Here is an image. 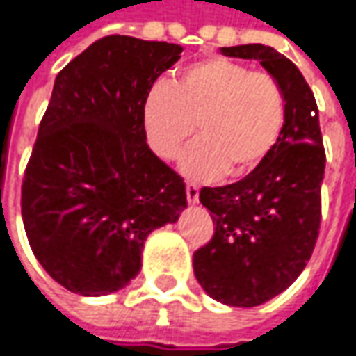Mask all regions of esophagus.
Instances as JSON below:
<instances>
[{"instance_id": "esophagus-1", "label": "esophagus", "mask_w": 356, "mask_h": 356, "mask_svg": "<svg viewBox=\"0 0 356 356\" xmlns=\"http://www.w3.org/2000/svg\"><path fill=\"white\" fill-rule=\"evenodd\" d=\"M198 194H200L198 186L192 184V182H186V198L190 204H196V202H198Z\"/></svg>"}]
</instances>
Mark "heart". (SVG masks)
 Segmentation results:
<instances>
[{
    "label": "heart",
    "instance_id": "1",
    "mask_svg": "<svg viewBox=\"0 0 356 356\" xmlns=\"http://www.w3.org/2000/svg\"><path fill=\"white\" fill-rule=\"evenodd\" d=\"M284 118L286 99L275 76L228 58L190 63L174 83L158 81L144 102L148 142L164 160L178 158L198 124L202 138L182 160L198 180L252 172L275 148Z\"/></svg>",
    "mask_w": 356,
    "mask_h": 356
}]
</instances>
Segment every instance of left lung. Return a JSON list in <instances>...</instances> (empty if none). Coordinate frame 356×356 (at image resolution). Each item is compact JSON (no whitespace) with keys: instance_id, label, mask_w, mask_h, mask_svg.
Returning <instances> with one entry per match:
<instances>
[{"instance_id":"1","label":"left lung","mask_w":356,"mask_h":356,"mask_svg":"<svg viewBox=\"0 0 356 356\" xmlns=\"http://www.w3.org/2000/svg\"><path fill=\"white\" fill-rule=\"evenodd\" d=\"M220 51L258 60L273 74L284 92L286 118L273 152L248 176L200 190L214 234L194 252V275L218 302L258 307L286 291L311 260L327 156L316 99L289 58L262 44Z\"/></svg>"}]
</instances>
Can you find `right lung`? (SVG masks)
Listing matches in <instances>:
<instances>
[{
	"label": "right lung",
	"mask_w": 356,
	"mask_h": 356,
	"mask_svg": "<svg viewBox=\"0 0 356 356\" xmlns=\"http://www.w3.org/2000/svg\"><path fill=\"white\" fill-rule=\"evenodd\" d=\"M182 47L106 35L58 74L22 182L27 240L56 282L99 296L142 266L154 228L186 208L180 174L146 144L144 102Z\"/></svg>",
	"instance_id": "right-lung-1"
}]
</instances>
